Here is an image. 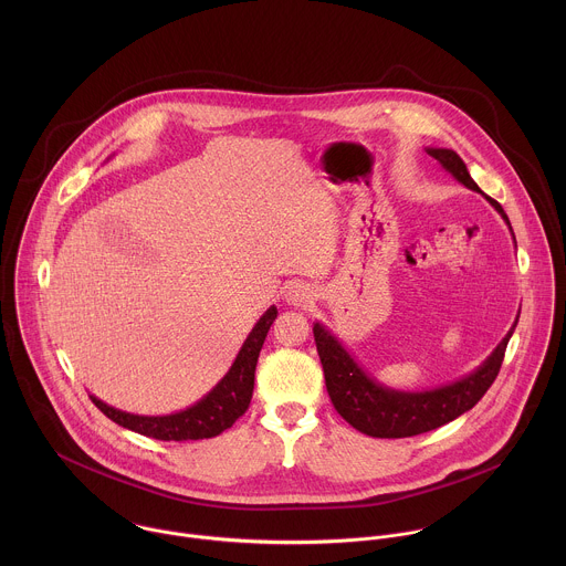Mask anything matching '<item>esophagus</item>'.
<instances>
[{"mask_svg": "<svg viewBox=\"0 0 566 566\" xmlns=\"http://www.w3.org/2000/svg\"><path fill=\"white\" fill-rule=\"evenodd\" d=\"M285 298H287V303H292L296 307H303V305L312 303V290L307 285H303V283H296V285L287 287Z\"/></svg>", "mask_w": 566, "mask_h": 566, "instance_id": "esophagus-1", "label": "esophagus"}]
</instances>
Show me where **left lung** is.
<instances>
[{"instance_id": "8db88e82", "label": "left lung", "mask_w": 566, "mask_h": 566, "mask_svg": "<svg viewBox=\"0 0 566 566\" xmlns=\"http://www.w3.org/2000/svg\"><path fill=\"white\" fill-rule=\"evenodd\" d=\"M427 153L436 161L442 163V167H447L469 189L480 191L467 165L453 150H427ZM488 200L507 222V216L501 209V205L492 198ZM512 331L501 339V344L494 348V353L485 359L484 364L462 381H455L451 386H444L431 392L405 395V392L381 388L370 377H366V373L350 359V355L339 346V342L328 331H324V326L314 324L316 348L323 361L324 384H326L331 403L348 424H353L357 431L373 438L418 436V433L438 429L451 422L453 418L462 416L471 407H475L488 392V388L494 384L501 370Z\"/></svg>"}]
</instances>
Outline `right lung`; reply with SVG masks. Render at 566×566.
Listing matches in <instances>:
<instances>
[{
  "label": "right lung",
  "instance_id": "obj_1",
  "mask_svg": "<svg viewBox=\"0 0 566 566\" xmlns=\"http://www.w3.org/2000/svg\"><path fill=\"white\" fill-rule=\"evenodd\" d=\"M274 318H276V307H270L245 337L242 350L233 361L231 370L227 373V377L202 401H198L185 411L169 413V416H135V413H126L115 407H108L95 397H91V401L113 422L148 438L180 442V440H202V438L220 436L224 429L233 427V422L245 413L250 405L259 350Z\"/></svg>",
  "mask_w": 566,
  "mask_h": 566
}]
</instances>
